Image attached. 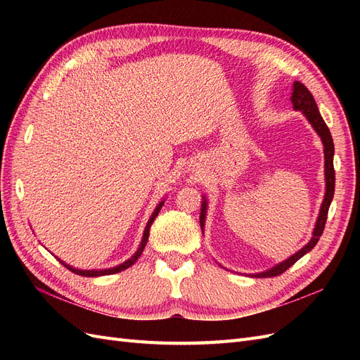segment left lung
Masks as SVG:
<instances>
[{
  "label": "left lung",
  "mask_w": 360,
  "mask_h": 360,
  "mask_svg": "<svg viewBox=\"0 0 360 360\" xmlns=\"http://www.w3.org/2000/svg\"><path fill=\"white\" fill-rule=\"evenodd\" d=\"M291 102L294 110L302 111L309 120V123L312 124V127L315 129V132H317L323 141V146H324V171H326V195H324V201L321 204V210H320V216L317 219V224H315L314 228V234L312 238L309 240V243L302 248L299 252H296L294 255H291L288 259H285L284 263H279L278 266H275L274 269H270L267 271H263V274H258L254 275L255 278H271V276H278L281 274H284L287 269H290L294 263L299 258H302L304 254H308L309 250L317 245V242L320 240V237L324 231V225L326 221H328V212H329V207L333 198V193H335V169H333V153H335V147H333V139L330 135V130L328 127V124L324 123V120L319 111L317 103L314 101V96L311 94V91L304 86L302 82L296 81L294 82L292 86V96H291ZM205 207L207 202L205 200L201 204V214H200V224H201V230L204 226V219H205Z\"/></svg>",
  "instance_id": "left-lung-1"
}]
</instances>
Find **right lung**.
Instances as JSON below:
<instances>
[{
    "label": "right lung",
    "mask_w": 360,
    "mask_h": 360,
    "mask_svg": "<svg viewBox=\"0 0 360 360\" xmlns=\"http://www.w3.org/2000/svg\"><path fill=\"white\" fill-rule=\"evenodd\" d=\"M162 205H163V201L158 204L156 210L153 212V214H151V217H150V221L147 222L146 231H144V236H143V242H141V245H139L138 250H136V252H135V255H134L132 258H129L127 261H124L123 264H120V266H117V267H112V269H105V270H78V269H73L72 266H69V264H66V263H63L61 259H58V261H60V263H61L64 267L69 269L70 271H73V274L79 275V276H90V278H94V276L112 275V274H118V271H122V270H126L127 267H130V266H132V264H135V263H136V259L141 257V254H143V250H144V248H146V245H147V240H148L150 226H151V224H153V221L156 219V216L159 214V212H160V209H162Z\"/></svg>",
    "instance_id": "right-lung-1"
}]
</instances>
